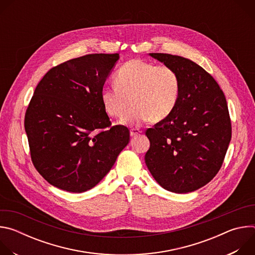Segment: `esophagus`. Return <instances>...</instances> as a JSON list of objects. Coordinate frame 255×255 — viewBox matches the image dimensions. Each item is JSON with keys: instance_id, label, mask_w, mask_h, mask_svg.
<instances>
[{"instance_id": "1", "label": "esophagus", "mask_w": 255, "mask_h": 255, "mask_svg": "<svg viewBox=\"0 0 255 255\" xmlns=\"http://www.w3.org/2000/svg\"><path fill=\"white\" fill-rule=\"evenodd\" d=\"M140 133H141V131H140L139 129H131V130H130V135H131V137H136V136H138Z\"/></svg>"}]
</instances>
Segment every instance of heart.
I'll return each mask as SVG.
<instances>
[{"label": "heart", "instance_id": "b5f03b06", "mask_svg": "<svg viewBox=\"0 0 255 255\" xmlns=\"http://www.w3.org/2000/svg\"><path fill=\"white\" fill-rule=\"evenodd\" d=\"M115 85L102 89L101 101L106 113L122 118L127 125L147 120L159 122L175 109L181 92V81L175 68L143 59L126 61L116 71Z\"/></svg>", "mask_w": 255, "mask_h": 255}]
</instances>
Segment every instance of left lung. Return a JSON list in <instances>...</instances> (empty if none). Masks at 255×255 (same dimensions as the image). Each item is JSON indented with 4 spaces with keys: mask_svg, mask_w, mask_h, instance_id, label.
I'll return each mask as SVG.
<instances>
[{
    "mask_svg": "<svg viewBox=\"0 0 255 255\" xmlns=\"http://www.w3.org/2000/svg\"><path fill=\"white\" fill-rule=\"evenodd\" d=\"M149 55L177 70L181 92L173 112L145 132L150 141L145 163L163 189L194 192L223 164L232 134L226 98L196 62L167 53Z\"/></svg>",
    "mask_w": 255,
    "mask_h": 255,
    "instance_id": "8db88e82",
    "label": "left lung"
}]
</instances>
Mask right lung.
<instances>
[{
    "label": "right lung",
    "instance_id": "right-lung-1",
    "mask_svg": "<svg viewBox=\"0 0 255 255\" xmlns=\"http://www.w3.org/2000/svg\"><path fill=\"white\" fill-rule=\"evenodd\" d=\"M118 53L87 54L47 71L34 91L24 126L33 165L48 183L70 193L98 185L129 143L111 126L101 92Z\"/></svg>",
    "mask_w": 255,
    "mask_h": 255
}]
</instances>
